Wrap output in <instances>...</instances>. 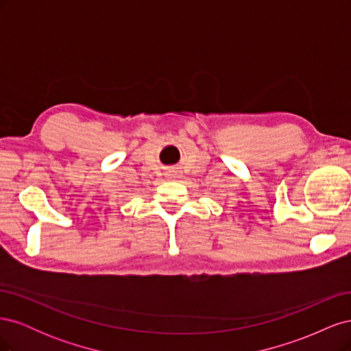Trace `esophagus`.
<instances>
[{
	"mask_svg": "<svg viewBox=\"0 0 351 351\" xmlns=\"http://www.w3.org/2000/svg\"><path fill=\"white\" fill-rule=\"evenodd\" d=\"M168 176H176V174H168Z\"/></svg>",
	"mask_w": 351,
	"mask_h": 351,
	"instance_id": "1",
	"label": "esophagus"
}]
</instances>
